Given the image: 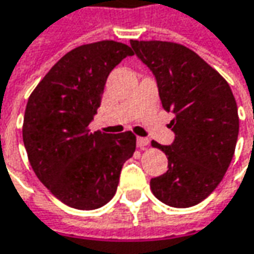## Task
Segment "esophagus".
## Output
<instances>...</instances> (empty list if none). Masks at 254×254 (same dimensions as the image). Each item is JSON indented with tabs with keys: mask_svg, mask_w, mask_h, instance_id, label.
Returning a JSON list of instances; mask_svg holds the SVG:
<instances>
[{
	"mask_svg": "<svg viewBox=\"0 0 254 254\" xmlns=\"http://www.w3.org/2000/svg\"><path fill=\"white\" fill-rule=\"evenodd\" d=\"M148 144H150L148 138H144V137H138V138H137V145H138L140 148H144V147H147Z\"/></svg>",
	"mask_w": 254,
	"mask_h": 254,
	"instance_id": "obj_1",
	"label": "esophagus"
}]
</instances>
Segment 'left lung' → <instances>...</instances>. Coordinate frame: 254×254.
I'll use <instances>...</instances> for the list:
<instances>
[{
    "label": "left lung",
    "instance_id": "8db88e82",
    "mask_svg": "<svg viewBox=\"0 0 254 254\" xmlns=\"http://www.w3.org/2000/svg\"><path fill=\"white\" fill-rule=\"evenodd\" d=\"M155 76L168 124L171 145L152 141L165 152L168 171L150 182L157 199L190 208L208 198L229 168L238 134V106L228 82L190 48L164 41H130Z\"/></svg>",
    "mask_w": 254,
    "mask_h": 254
}]
</instances>
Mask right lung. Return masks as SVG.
Returning <instances> with one entry per match:
<instances>
[{
  "instance_id": "1",
  "label": "right lung",
  "mask_w": 254,
  "mask_h": 254,
  "mask_svg": "<svg viewBox=\"0 0 254 254\" xmlns=\"http://www.w3.org/2000/svg\"><path fill=\"white\" fill-rule=\"evenodd\" d=\"M130 46L100 41L77 46L54 64L31 93L22 138L39 181L74 209L102 208L117 190L123 164L135 151V135L90 132L107 76Z\"/></svg>"
}]
</instances>
